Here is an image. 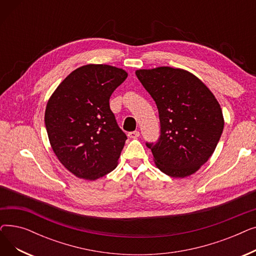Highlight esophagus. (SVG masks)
Listing matches in <instances>:
<instances>
[{"label":"esophagus","instance_id":"esophagus-1","mask_svg":"<svg viewBox=\"0 0 256 256\" xmlns=\"http://www.w3.org/2000/svg\"><path fill=\"white\" fill-rule=\"evenodd\" d=\"M128 138H138V137L140 136V132H139V130L130 132L128 134Z\"/></svg>","mask_w":256,"mask_h":256}]
</instances>
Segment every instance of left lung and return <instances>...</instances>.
Here are the masks:
<instances>
[{
	"mask_svg": "<svg viewBox=\"0 0 256 256\" xmlns=\"http://www.w3.org/2000/svg\"><path fill=\"white\" fill-rule=\"evenodd\" d=\"M138 80L156 102L160 137L146 142L158 168L182 178L202 166L220 140L224 119L210 89L191 72L163 66L139 70Z\"/></svg>",
	"mask_w": 256,
	"mask_h": 256,
	"instance_id": "8db88e82",
	"label": "left lung"
}]
</instances>
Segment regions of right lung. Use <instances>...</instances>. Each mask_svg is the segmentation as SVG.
<instances>
[{
  "label": "right lung",
  "instance_id": "right-lung-1",
  "mask_svg": "<svg viewBox=\"0 0 256 256\" xmlns=\"http://www.w3.org/2000/svg\"><path fill=\"white\" fill-rule=\"evenodd\" d=\"M128 74L117 67H78L48 102L44 122L52 148L76 176L94 180L116 168L126 134L110 109V96Z\"/></svg>",
  "mask_w": 256,
  "mask_h": 256
}]
</instances>
